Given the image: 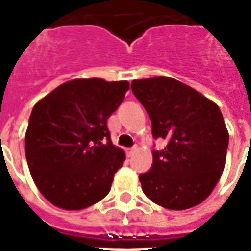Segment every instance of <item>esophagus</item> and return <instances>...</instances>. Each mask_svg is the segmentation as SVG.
<instances>
[{"instance_id": "obj_1", "label": "esophagus", "mask_w": 251, "mask_h": 251, "mask_svg": "<svg viewBox=\"0 0 251 251\" xmlns=\"http://www.w3.org/2000/svg\"><path fill=\"white\" fill-rule=\"evenodd\" d=\"M135 151H137V147H133V149H127V150H126V155H127L129 157L133 156Z\"/></svg>"}]
</instances>
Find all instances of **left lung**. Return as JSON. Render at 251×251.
Listing matches in <instances>:
<instances>
[{"label":"left lung","mask_w":251,"mask_h":251,"mask_svg":"<svg viewBox=\"0 0 251 251\" xmlns=\"http://www.w3.org/2000/svg\"><path fill=\"white\" fill-rule=\"evenodd\" d=\"M152 122L153 138L167 139L153 151L151 171L139 176L142 190L168 210L198 206L226 167L229 134L219 106L190 86L168 76L131 82Z\"/></svg>","instance_id":"left-lung-1"}]
</instances>
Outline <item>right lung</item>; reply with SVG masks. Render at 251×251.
Instances as JSON below:
<instances>
[{"mask_svg":"<svg viewBox=\"0 0 251 251\" xmlns=\"http://www.w3.org/2000/svg\"><path fill=\"white\" fill-rule=\"evenodd\" d=\"M129 87L127 80L73 79L35 104L25 157L33 182L53 206L84 210L109 193L125 152L110 141L106 121Z\"/></svg>","mask_w":251,"mask_h":251,"instance_id":"obj_1","label":"right lung"}]
</instances>
